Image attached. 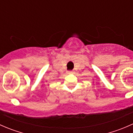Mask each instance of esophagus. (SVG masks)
Listing matches in <instances>:
<instances>
[{
  "instance_id": "esophagus-1",
  "label": "esophagus",
  "mask_w": 133,
  "mask_h": 133,
  "mask_svg": "<svg viewBox=\"0 0 133 133\" xmlns=\"http://www.w3.org/2000/svg\"><path fill=\"white\" fill-rule=\"evenodd\" d=\"M73 71H68V73H73Z\"/></svg>"
}]
</instances>
